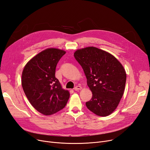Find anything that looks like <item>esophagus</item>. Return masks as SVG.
<instances>
[{"instance_id": "34e87169", "label": "esophagus", "mask_w": 150, "mask_h": 150, "mask_svg": "<svg viewBox=\"0 0 150 150\" xmlns=\"http://www.w3.org/2000/svg\"><path fill=\"white\" fill-rule=\"evenodd\" d=\"M82 89V88H81V86H75V88H74V90L75 91H79V90H80V89Z\"/></svg>"}]
</instances>
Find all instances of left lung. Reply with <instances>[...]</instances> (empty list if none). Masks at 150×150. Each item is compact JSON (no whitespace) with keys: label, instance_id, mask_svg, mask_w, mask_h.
I'll use <instances>...</instances> for the list:
<instances>
[{"label":"left lung","instance_id":"1","mask_svg":"<svg viewBox=\"0 0 150 150\" xmlns=\"http://www.w3.org/2000/svg\"><path fill=\"white\" fill-rule=\"evenodd\" d=\"M74 57L82 67L92 92L87 108L94 114L106 116L118 107L125 89L126 74L112 54L93 47L76 50Z\"/></svg>","mask_w":150,"mask_h":150}]
</instances>
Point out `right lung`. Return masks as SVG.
<instances>
[{
	"instance_id": "obj_1",
	"label": "right lung",
	"mask_w": 150,
	"mask_h": 150,
	"mask_svg": "<svg viewBox=\"0 0 150 150\" xmlns=\"http://www.w3.org/2000/svg\"><path fill=\"white\" fill-rule=\"evenodd\" d=\"M66 51L48 48L39 53L25 65L21 83L31 105L38 112L51 115L66 105L70 94L62 88L55 77L57 64Z\"/></svg>"
}]
</instances>
